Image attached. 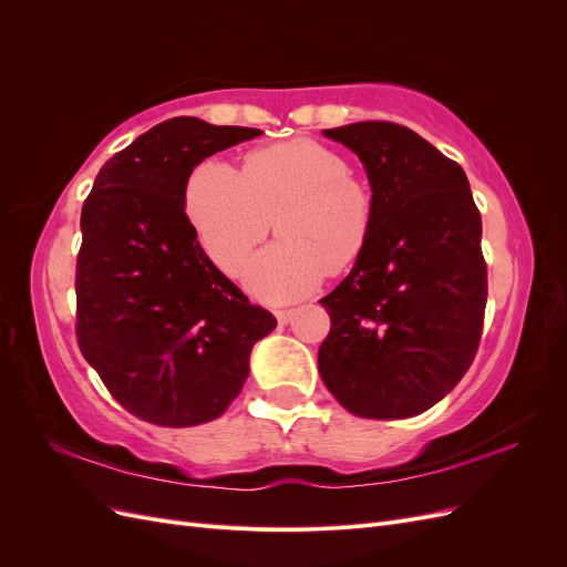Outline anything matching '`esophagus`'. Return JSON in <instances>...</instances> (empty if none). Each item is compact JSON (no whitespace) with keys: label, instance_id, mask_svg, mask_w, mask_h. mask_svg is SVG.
Here are the masks:
<instances>
[{"label":"esophagus","instance_id":"obj_1","mask_svg":"<svg viewBox=\"0 0 567 567\" xmlns=\"http://www.w3.org/2000/svg\"><path fill=\"white\" fill-rule=\"evenodd\" d=\"M277 319H279V323H288L290 319H293V310H277Z\"/></svg>","mask_w":567,"mask_h":567}]
</instances>
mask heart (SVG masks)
I'll return each instance as SVG.
<instances>
[{
	"instance_id": "b5f03b06",
	"label": "heart",
	"mask_w": 567,
	"mask_h": 567,
	"mask_svg": "<svg viewBox=\"0 0 567 567\" xmlns=\"http://www.w3.org/2000/svg\"><path fill=\"white\" fill-rule=\"evenodd\" d=\"M184 208L200 250L225 274L238 271L274 219L279 241L244 271L250 296L271 305L310 296L326 274L348 271L364 255L375 219L369 182L315 140L255 148L244 173L203 161L186 182Z\"/></svg>"
}]
</instances>
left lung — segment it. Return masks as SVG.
<instances>
[{"mask_svg": "<svg viewBox=\"0 0 567 567\" xmlns=\"http://www.w3.org/2000/svg\"><path fill=\"white\" fill-rule=\"evenodd\" d=\"M323 136L364 163L375 198L364 255L321 298L319 373L362 419H409L452 392L483 333V219L461 165L414 130L369 120Z\"/></svg>", "mask_w": 567, "mask_h": 567, "instance_id": "left-lung-1", "label": "left lung"}]
</instances>
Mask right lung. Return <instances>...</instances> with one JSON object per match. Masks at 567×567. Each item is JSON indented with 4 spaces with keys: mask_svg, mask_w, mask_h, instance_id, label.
Returning <instances> with one entry per match:
<instances>
[{
    "mask_svg": "<svg viewBox=\"0 0 567 567\" xmlns=\"http://www.w3.org/2000/svg\"><path fill=\"white\" fill-rule=\"evenodd\" d=\"M260 134L165 120L106 161L82 205L78 346L115 402L146 423L225 414L252 346L277 326L208 260L184 213L194 167Z\"/></svg>",
    "mask_w": 567,
    "mask_h": 567,
    "instance_id": "add662e5",
    "label": "right lung"
}]
</instances>
